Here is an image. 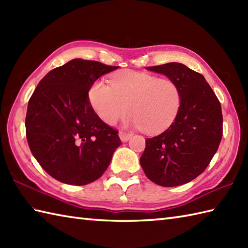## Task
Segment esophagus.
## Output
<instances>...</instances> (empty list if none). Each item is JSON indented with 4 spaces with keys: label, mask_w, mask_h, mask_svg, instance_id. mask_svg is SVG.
Here are the masks:
<instances>
[{
    "label": "esophagus",
    "mask_w": 248,
    "mask_h": 248,
    "mask_svg": "<svg viewBox=\"0 0 248 248\" xmlns=\"http://www.w3.org/2000/svg\"><path fill=\"white\" fill-rule=\"evenodd\" d=\"M131 136H132V134H131V133L124 132V131H120V132H119V138H120L121 141L129 140L131 139Z\"/></svg>",
    "instance_id": "34e87169"
}]
</instances>
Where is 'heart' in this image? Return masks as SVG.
I'll list each match as a JSON object with an SVG mask.
<instances>
[{
  "label": "heart",
  "mask_w": 248,
  "mask_h": 248,
  "mask_svg": "<svg viewBox=\"0 0 248 248\" xmlns=\"http://www.w3.org/2000/svg\"><path fill=\"white\" fill-rule=\"evenodd\" d=\"M89 101L98 117L108 125L131 113L128 124L154 134L166 130L176 119L181 93L170 78L127 70L113 76L109 85L99 80L89 89Z\"/></svg>",
  "instance_id": "1"
}]
</instances>
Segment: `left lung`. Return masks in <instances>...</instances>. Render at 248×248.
Returning a JSON list of instances; mask_svg holds the SVG:
<instances>
[{
    "instance_id": "8db88e82",
    "label": "left lung",
    "mask_w": 248,
    "mask_h": 248,
    "mask_svg": "<svg viewBox=\"0 0 248 248\" xmlns=\"http://www.w3.org/2000/svg\"><path fill=\"white\" fill-rule=\"evenodd\" d=\"M146 69L177 84L181 105L170 128L146 140L140 165L157 186H181L198 177L217 151L223 135L222 108L203 76L186 65L168 62Z\"/></svg>"
}]
</instances>
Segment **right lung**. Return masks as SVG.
Returning a JSON list of instances; mask_svg holds the SVG:
<instances>
[{
    "mask_svg": "<svg viewBox=\"0 0 248 248\" xmlns=\"http://www.w3.org/2000/svg\"><path fill=\"white\" fill-rule=\"evenodd\" d=\"M118 67L76 59L46 73L29 101L26 139L40 166L56 180L85 186L107 170L121 141L94 113L88 92Z\"/></svg>",
    "mask_w": 248,
    "mask_h": 248,
    "instance_id": "right-lung-1",
    "label": "right lung"
}]
</instances>
